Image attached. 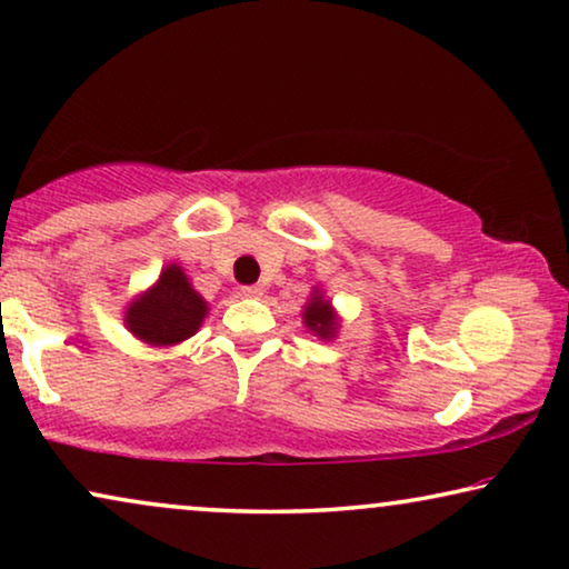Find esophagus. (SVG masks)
<instances>
[{"label": "esophagus", "mask_w": 569, "mask_h": 569, "mask_svg": "<svg viewBox=\"0 0 569 569\" xmlns=\"http://www.w3.org/2000/svg\"><path fill=\"white\" fill-rule=\"evenodd\" d=\"M240 295H243V298H261L263 287L261 284H246V287H240Z\"/></svg>", "instance_id": "obj_1"}]
</instances>
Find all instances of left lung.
<instances>
[{
	"label": "left lung",
	"instance_id": "1",
	"mask_svg": "<svg viewBox=\"0 0 569 569\" xmlns=\"http://www.w3.org/2000/svg\"><path fill=\"white\" fill-rule=\"evenodd\" d=\"M302 323L308 326V331H313L316 337L321 339H333L339 329V318L333 313L331 302L326 300L318 290H313V295H310L306 313H302Z\"/></svg>",
	"mask_w": 569,
	"mask_h": 569
}]
</instances>
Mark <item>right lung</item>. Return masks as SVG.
Wrapping results in <instances>:
<instances>
[{
  "label": "right lung",
  "instance_id": "obj_1",
  "mask_svg": "<svg viewBox=\"0 0 569 569\" xmlns=\"http://www.w3.org/2000/svg\"><path fill=\"white\" fill-rule=\"evenodd\" d=\"M207 300L193 290L178 263L162 269L158 282L127 308V329L152 347H173L193 337L207 316Z\"/></svg>",
  "mask_w": 569,
  "mask_h": 569
}]
</instances>
